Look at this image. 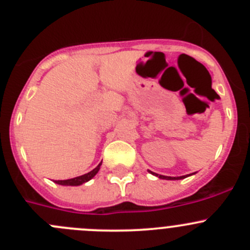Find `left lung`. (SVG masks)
I'll use <instances>...</instances> for the list:
<instances>
[{
	"instance_id": "left-lung-1",
	"label": "left lung",
	"mask_w": 250,
	"mask_h": 250,
	"mask_svg": "<svg viewBox=\"0 0 250 250\" xmlns=\"http://www.w3.org/2000/svg\"><path fill=\"white\" fill-rule=\"evenodd\" d=\"M148 172H150L151 174H153V175L158 176V178L166 179V180H179V179H184V178H186V176H188V175H184V176H165V175H158V174H155L153 172H151V170H148Z\"/></svg>"
}]
</instances>
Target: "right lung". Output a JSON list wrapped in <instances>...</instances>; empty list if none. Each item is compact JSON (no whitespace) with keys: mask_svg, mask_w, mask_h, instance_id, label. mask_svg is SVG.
<instances>
[{"mask_svg":"<svg viewBox=\"0 0 250 250\" xmlns=\"http://www.w3.org/2000/svg\"><path fill=\"white\" fill-rule=\"evenodd\" d=\"M100 166H102V163H99V165H98V167H95L94 169L90 170L89 173L83 174V175H81V176H76V178H72V179H67V180H55V183L59 184V185H64V186L82 185V184L87 183V181H89L90 179L94 178L95 174L99 172Z\"/></svg>","mask_w":250,"mask_h":250,"instance_id":"add662e5","label":"right lung"}]
</instances>
